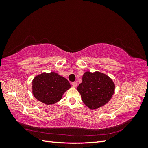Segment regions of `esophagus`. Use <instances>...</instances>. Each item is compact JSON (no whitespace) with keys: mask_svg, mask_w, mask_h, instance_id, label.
<instances>
[{"mask_svg":"<svg viewBox=\"0 0 148 148\" xmlns=\"http://www.w3.org/2000/svg\"><path fill=\"white\" fill-rule=\"evenodd\" d=\"M71 85H72L73 87L76 88L77 86V82H72L71 83Z\"/></svg>","mask_w":148,"mask_h":148,"instance_id":"obj_1","label":"esophagus"}]
</instances>
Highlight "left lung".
Segmentation results:
<instances>
[{
  "label": "left lung",
  "instance_id": "obj_1",
  "mask_svg": "<svg viewBox=\"0 0 148 148\" xmlns=\"http://www.w3.org/2000/svg\"><path fill=\"white\" fill-rule=\"evenodd\" d=\"M77 88L84 104L91 110L108 102L115 91V83L109 76L99 71H86Z\"/></svg>",
  "mask_w": 148,
  "mask_h": 148
}]
</instances>
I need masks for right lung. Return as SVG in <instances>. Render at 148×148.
<instances>
[{
    "label": "right lung",
    "instance_id": "obj_1",
    "mask_svg": "<svg viewBox=\"0 0 148 148\" xmlns=\"http://www.w3.org/2000/svg\"><path fill=\"white\" fill-rule=\"evenodd\" d=\"M71 88L68 80L52 71L36 76L32 81V93L34 97L46 105L59 102L65 91Z\"/></svg>",
    "mask_w": 148,
    "mask_h": 148
}]
</instances>
